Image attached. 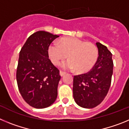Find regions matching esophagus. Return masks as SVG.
I'll list each match as a JSON object with an SVG mask.
<instances>
[{
    "label": "esophagus",
    "mask_w": 129,
    "mask_h": 129,
    "mask_svg": "<svg viewBox=\"0 0 129 129\" xmlns=\"http://www.w3.org/2000/svg\"><path fill=\"white\" fill-rule=\"evenodd\" d=\"M59 74H60V76H61V77H62V76H64V75L65 74V72H64L62 71H60L59 72Z\"/></svg>",
    "instance_id": "1"
}]
</instances>
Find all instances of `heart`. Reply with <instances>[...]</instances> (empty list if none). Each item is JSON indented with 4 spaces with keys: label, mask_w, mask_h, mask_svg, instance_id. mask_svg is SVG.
<instances>
[{
    "label": "heart",
    "mask_w": 129,
    "mask_h": 129,
    "mask_svg": "<svg viewBox=\"0 0 129 129\" xmlns=\"http://www.w3.org/2000/svg\"><path fill=\"white\" fill-rule=\"evenodd\" d=\"M48 55L54 64L68 57L61 67L67 70H75L77 73H85L90 70L98 59V49L95 44L77 38H64L60 42H54L48 48Z\"/></svg>",
    "instance_id": "obj_1"
}]
</instances>
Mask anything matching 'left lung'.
Listing matches in <instances>:
<instances>
[{
  "label": "left lung",
  "mask_w": 129,
  "mask_h": 129,
  "mask_svg": "<svg viewBox=\"0 0 129 129\" xmlns=\"http://www.w3.org/2000/svg\"><path fill=\"white\" fill-rule=\"evenodd\" d=\"M96 45L99 56L95 65L87 73L74 77V98L79 106L86 109L95 107L103 101L113 74L112 54L100 43H96Z\"/></svg>",
  "instance_id": "1"
}]
</instances>
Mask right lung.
<instances>
[{
  "instance_id": "add662e5",
  "label": "right lung",
  "mask_w": 129,
  "mask_h": 129,
  "mask_svg": "<svg viewBox=\"0 0 129 129\" xmlns=\"http://www.w3.org/2000/svg\"><path fill=\"white\" fill-rule=\"evenodd\" d=\"M59 35L39 31L31 35L19 53L17 82L22 98L36 109L53 104L57 97L59 70L49 59L48 48Z\"/></svg>"
}]
</instances>
